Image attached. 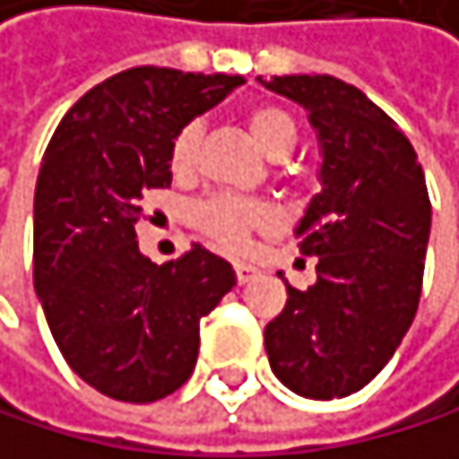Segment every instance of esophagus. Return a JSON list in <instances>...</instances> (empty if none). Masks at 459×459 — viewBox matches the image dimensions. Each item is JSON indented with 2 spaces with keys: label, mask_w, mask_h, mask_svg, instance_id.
Wrapping results in <instances>:
<instances>
[{
  "label": "esophagus",
  "mask_w": 459,
  "mask_h": 459,
  "mask_svg": "<svg viewBox=\"0 0 459 459\" xmlns=\"http://www.w3.org/2000/svg\"><path fill=\"white\" fill-rule=\"evenodd\" d=\"M234 270H237V281H239V284H247V281L253 279V275H256V267H250V264H245V262H237Z\"/></svg>",
  "instance_id": "1"
}]
</instances>
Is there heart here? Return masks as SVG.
Returning <instances> with one entry per match:
<instances>
[{
  "label": "heart",
  "instance_id": "heart-1",
  "mask_svg": "<svg viewBox=\"0 0 459 459\" xmlns=\"http://www.w3.org/2000/svg\"><path fill=\"white\" fill-rule=\"evenodd\" d=\"M245 125L267 155L281 159L298 144V122L281 105L259 102L245 114ZM200 144V122H189L178 130L172 142V169L189 172ZM189 222L200 234H206L214 245L225 250H242L253 231H262L273 222V212L259 200L237 195H209L189 206Z\"/></svg>",
  "mask_w": 459,
  "mask_h": 459
}]
</instances>
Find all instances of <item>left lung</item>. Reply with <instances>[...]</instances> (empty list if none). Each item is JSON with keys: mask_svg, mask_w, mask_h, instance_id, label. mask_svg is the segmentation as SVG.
<instances>
[{"mask_svg": "<svg viewBox=\"0 0 459 459\" xmlns=\"http://www.w3.org/2000/svg\"><path fill=\"white\" fill-rule=\"evenodd\" d=\"M259 82L307 108L323 155L320 192L295 225L317 281H284L287 307L264 348L281 385L332 402L377 377L412 325L432 225L427 180L402 127L357 86L332 74Z\"/></svg>", "mask_w": 459, "mask_h": 459, "instance_id": "8db88e82", "label": "left lung"}]
</instances>
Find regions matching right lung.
<instances>
[{"mask_svg": "<svg viewBox=\"0 0 459 459\" xmlns=\"http://www.w3.org/2000/svg\"><path fill=\"white\" fill-rule=\"evenodd\" d=\"M242 82L136 66L82 94L49 139L32 209L35 292L69 368L108 399L175 393L195 370L200 320L237 284L200 245L150 262L136 222L142 195L172 184L178 130Z\"/></svg>", "mask_w": 459, "mask_h": 459, "instance_id": "right-lung-1", "label": "right lung"}]
</instances>
